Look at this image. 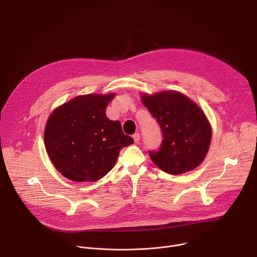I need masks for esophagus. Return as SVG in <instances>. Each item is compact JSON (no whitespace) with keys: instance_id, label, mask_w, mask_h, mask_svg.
I'll use <instances>...</instances> for the list:
<instances>
[{"instance_id":"esophagus-1","label":"esophagus","mask_w":257,"mask_h":257,"mask_svg":"<svg viewBox=\"0 0 257 257\" xmlns=\"http://www.w3.org/2000/svg\"><path fill=\"white\" fill-rule=\"evenodd\" d=\"M133 139H134V142L135 143H138L139 142V140H140V134L139 133H135V134H133Z\"/></svg>"}]
</instances>
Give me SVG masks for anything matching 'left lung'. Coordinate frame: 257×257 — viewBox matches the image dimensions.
<instances>
[{
  "label": "left lung",
  "mask_w": 257,
  "mask_h": 257,
  "mask_svg": "<svg viewBox=\"0 0 257 257\" xmlns=\"http://www.w3.org/2000/svg\"><path fill=\"white\" fill-rule=\"evenodd\" d=\"M142 102L160 125L164 138L158 151L149 152L152 161L171 175L197 168L211 138L209 123L200 107L177 91L143 94Z\"/></svg>",
  "instance_id": "left-lung-1"
}]
</instances>
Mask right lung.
Returning a JSON list of instances; mask_svg holds the SVG:
<instances>
[{
    "label": "right lung",
    "mask_w": 257,
    "mask_h": 257,
    "mask_svg": "<svg viewBox=\"0 0 257 257\" xmlns=\"http://www.w3.org/2000/svg\"><path fill=\"white\" fill-rule=\"evenodd\" d=\"M114 93L74 97L50 116L45 143L50 160L66 178L94 182L111 171L123 148L132 144L119 121L105 116Z\"/></svg>",
    "instance_id": "add662e5"
}]
</instances>
